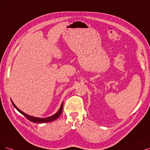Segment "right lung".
Wrapping results in <instances>:
<instances>
[{"label":"right lung","mask_w":150,"mask_h":150,"mask_svg":"<svg viewBox=\"0 0 150 150\" xmlns=\"http://www.w3.org/2000/svg\"><path fill=\"white\" fill-rule=\"evenodd\" d=\"M12 105L14 107H15L19 112H20L21 114H22L24 117H25L28 120L30 121V122H33V123H47V122H52V121H54L55 120H56L57 118H59L60 117V115L62 114V109H63V105H64V103H62L61 105V107L60 108V109L59 110L58 112L54 114V115L51 116V117H49L48 118H37V117H32V116H30L28 115L25 113H23V112L21 110H19L16 106V105L13 103V101L11 100Z\"/></svg>","instance_id":"right-lung-1"}]
</instances>
